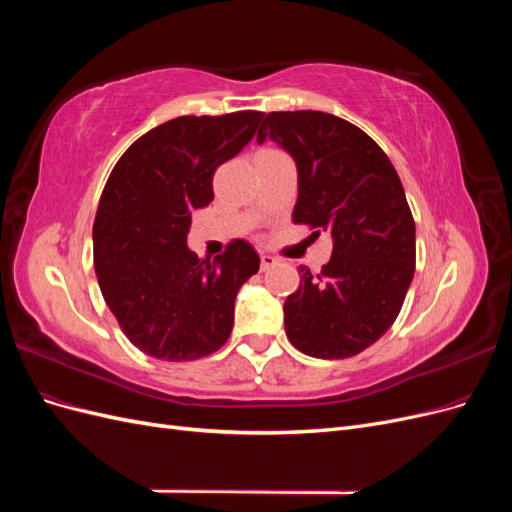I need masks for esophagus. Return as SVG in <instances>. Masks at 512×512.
I'll return each mask as SVG.
<instances>
[{"mask_svg":"<svg viewBox=\"0 0 512 512\" xmlns=\"http://www.w3.org/2000/svg\"><path fill=\"white\" fill-rule=\"evenodd\" d=\"M275 265H277V260H275L273 256H269V254L260 256V271H269V269L275 267Z\"/></svg>","mask_w":512,"mask_h":512,"instance_id":"1","label":"esophagus"}]
</instances>
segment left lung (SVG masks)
Masks as SVG:
<instances>
[{
    "label": "left lung",
    "instance_id": "1",
    "mask_svg": "<svg viewBox=\"0 0 512 512\" xmlns=\"http://www.w3.org/2000/svg\"><path fill=\"white\" fill-rule=\"evenodd\" d=\"M280 145L297 164L294 224L331 232L320 273L301 267L284 303L290 344L316 359H348L391 329L410 288L416 230L386 153L350 121L320 111L269 113L256 141Z\"/></svg>",
    "mask_w": 512,
    "mask_h": 512
}]
</instances>
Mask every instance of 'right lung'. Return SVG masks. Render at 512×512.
Wrapping results in <instances>:
<instances>
[{
	"instance_id": "obj_1",
	"label": "right lung",
	"mask_w": 512,
	"mask_h": 512,
	"mask_svg": "<svg viewBox=\"0 0 512 512\" xmlns=\"http://www.w3.org/2000/svg\"><path fill=\"white\" fill-rule=\"evenodd\" d=\"M265 113L185 115L149 130L108 177L94 222L102 297L153 359L194 361L222 348L239 288L258 273L247 241L213 262L188 247L192 213L213 200V173L252 141Z\"/></svg>"
}]
</instances>
